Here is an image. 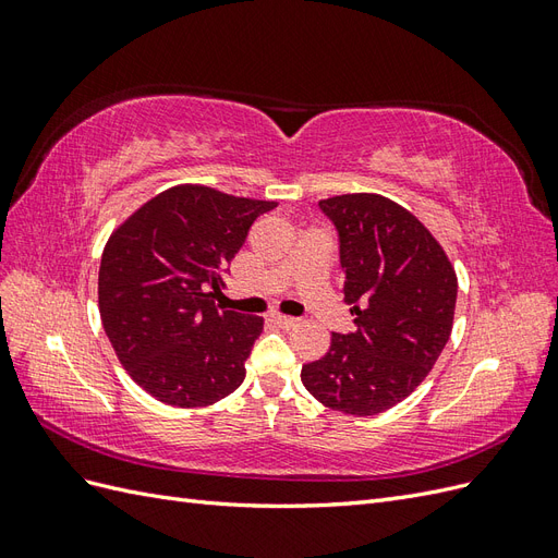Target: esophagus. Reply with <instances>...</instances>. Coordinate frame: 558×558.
<instances>
[{
	"mask_svg": "<svg viewBox=\"0 0 558 558\" xmlns=\"http://www.w3.org/2000/svg\"><path fill=\"white\" fill-rule=\"evenodd\" d=\"M269 320H272L275 326L286 328V330H289V328H295V326L300 324L298 318H293V316H283V314H272V316H269Z\"/></svg>",
	"mask_w": 558,
	"mask_h": 558,
	"instance_id": "1",
	"label": "esophagus"
}]
</instances>
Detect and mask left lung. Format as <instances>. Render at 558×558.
Segmentation results:
<instances>
[{"label":"left lung","instance_id":"obj_1","mask_svg":"<svg viewBox=\"0 0 558 558\" xmlns=\"http://www.w3.org/2000/svg\"><path fill=\"white\" fill-rule=\"evenodd\" d=\"M318 207L340 234L342 293L356 330L332 332L302 384L330 410L373 416L428 377L453 328L456 269L430 230L398 202L347 193Z\"/></svg>","mask_w":558,"mask_h":558}]
</instances>
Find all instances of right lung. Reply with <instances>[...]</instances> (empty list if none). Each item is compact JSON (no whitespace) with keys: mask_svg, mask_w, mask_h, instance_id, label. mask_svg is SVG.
I'll list each match as a JSON object with an SVG mask.
<instances>
[{"mask_svg":"<svg viewBox=\"0 0 558 558\" xmlns=\"http://www.w3.org/2000/svg\"><path fill=\"white\" fill-rule=\"evenodd\" d=\"M275 199L172 185L132 211L102 251L99 316L128 375L172 408H207L246 377L260 316L218 310L223 272Z\"/></svg>","mask_w":558,"mask_h":558,"instance_id":"obj_1","label":"right lung"}]
</instances>
